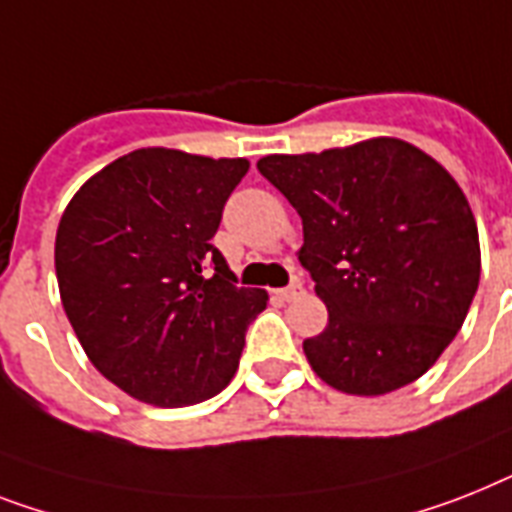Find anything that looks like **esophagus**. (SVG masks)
<instances>
[{"mask_svg":"<svg viewBox=\"0 0 512 512\" xmlns=\"http://www.w3.org/2000/svg\"><path fill=\"white\" fill-rule=\"evenodd\" d=\"M276 294L281 302H292V299H297L299 294H302V284H292V286H286V289H276Z\"/></svg>","mask_w":512,"mask_h":512,"instance_id":"1","label":"esophagus"}]
</instances>
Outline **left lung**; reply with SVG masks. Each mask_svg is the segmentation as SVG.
I'll return each instance as SVG.
<instances>
[{"instance_id":"1","label":"left lung","mask_w":512,"mask_h":512,"mask_svg":"<svg viewBox=\"0 0 512 512\" xmlns=\"http://www.w3.org/2000/svg\"><path fill=\"white\" fill-rule=\"evenodd\" d=\"M257 170L302 218L299 263L328 307L302 342L318 378L357 397L421 378L479 289V228L458 181L392 136L268 155Z\"/></svg>"}]
</instances>
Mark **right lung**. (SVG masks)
I'll return each instance as SVG.
<instances>
[{"label":"right lung","instance_id":"add662e5","mask_svg":"<svg viewBox=\"0 0 512 512\" xmlns=\"http://www.w3.org/2000/svg\"><path fill=\"white\" fill-rule=\"evenodd\" d=\"M247 170L244 157L136 149L62 213L54 270L65 315L94 368L134 400L197 405L239 368L268 294L236 286L213 236Z\"/></svg>","mask_w":512,"mask_h":512}]
</instances>
